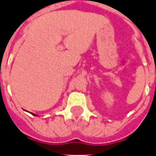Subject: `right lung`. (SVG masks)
Returning a JSON list of instances; mask_svg holds the SVG:
<instances>
[{"mask_svg":"<svg viewBox=\"0 0 156 156\" xmlns=\"http://www.w3.org/2000/svg\"><path fill=\"white\" fill-rule=\"evenodd\" d=\"M32 115H34V116H37V115H35V114H33V113H31Z\"/></svg>","mask_w":156,"mask_h":156,"instance_id":"1","label":"right lung"}]
</instances>
